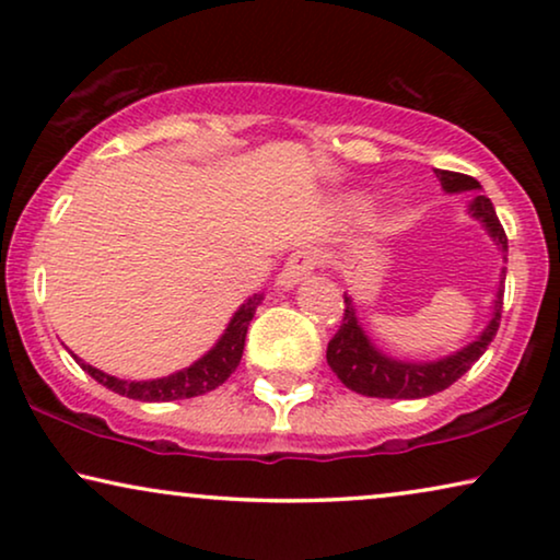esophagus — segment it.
<instances>
[{
	"label": "esophagus",
	"mask_w": 560,
	"mask_h": 560,
	"mask_svg": "<svg viewBox=\"0 0 560 560\" xmlns=\"http://www.w3.org/2000/svg\"><path fill=\"white\" fill-rule=\"evenodd\" d=\"M313 267H316V255L308 249H301V252H293L290 259L282 267L280 278H278V285L280 288H295L298 282H303L308 275L313 272Z\"/></svg>",
	"instance_id": "esophagus-1"
}]
</instances>
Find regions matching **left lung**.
<instances>
[{
  "label": "left lung",
  "instance_id": "obj_1",
  "mask_svg": "<svg viewBox=\"0 0 560 560\" xmlns=\"http://www.w3.org/2000/svg\"><path fill=\"white\" fill-rule=\"evenodd\" d=\"M435 178L446 194H466L474 190V201L469 203V213L492 242L500 247L502 259L508 262V236L497 219L494 206L487 196H481L479 180L469 178V175L451 173V171H435ZM504 275L508 267H502L500 285H497L492 318L485 326L477 339L466 343L454 354L441 359H428V362H412V359H397L382 351L362 328V320L357 316V305L351 295H343V324L331 341H328L326 359L336 377H339L349 389L366 397H387V400H418V397H428L454 385V382L471 370V364L485 354L489 343L497 336L502 318V295H504Z\"/></svg>",
  "mask_w": 560,
  "mask_h": 560
}]
</instances>
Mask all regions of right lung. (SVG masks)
<instances>
[{"mask_svg":"<svg viewBox=\"0 0 560 560\" xmlns=\"http://www.w3.org/2000/svg\"><path fill=\"white\" fill-rule=\"evenodd\" d=\"M265 301L262 293H255L247 298L236 313L229 320L224 334L219 336V341L206 351L201 359H196L194 364L186 366V370L167 374V377H158V380H119L112 377L96 366H91L73 354L75 362L83 372H89L98 385H104L112 393L132 397V400H142V402H171V400H186V397H196V395H206L211 389H217L219 385L232 377V372L240 366L242 362V351H244V339H247V328L249 320L255 318L257 305Z\"/></svg>","mask_w":560,"mask_h":560,"instance_id":"1","label":"right lung"}]
</instances>
